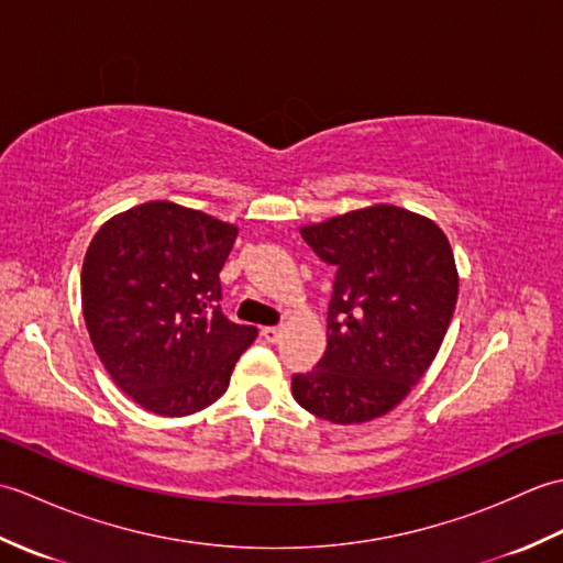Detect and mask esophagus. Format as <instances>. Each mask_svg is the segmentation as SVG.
I'll use <instances>...</instances> for the list:
<instances>
[{"label":"esophagus","instance_id":"1","mask_svg":"<svg viewBox=\"0 0 563 563\" xmlns=\"http://www.w3.org/2000/svg\"><path fill=\"white\" fill-rule=\"evenodd\" d=\"M261 336L266 339L268 343H278L280 336H283V329L280 327H263L261 329Z\"/></svg>","mask_w":563,"mask_h":563}]
</instances>
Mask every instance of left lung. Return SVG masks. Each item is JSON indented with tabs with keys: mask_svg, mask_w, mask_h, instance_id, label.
<instances>
[{
	"mask_svg": "<svg viewBox=\"0 0 563 563\" xmlns=\"http://www.w3.org/2000/svg\"><path fill=\"white\" fill-rule=\"evenodd\" d=\"M302 239L336 278L327 351L292 375V397L331 423L373 421L411 391L445 339L460 288L450 242L397 206L302 227Z\"/></svg>",
	"mask_w": 563,
	"mask_h": 563,
	"instance_id": "1",
	"label": "left lung"
}]
</instances>
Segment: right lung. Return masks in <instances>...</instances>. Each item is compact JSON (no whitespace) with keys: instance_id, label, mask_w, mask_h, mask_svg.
Returning <instances> with one entry per match:
<instances>
[{"instance_id":"obj_1","label":"right lung","mask_w":563,"mask_h":563,"mask_svg":"<svg viewBox=\"0 0 563 563\" xmlns=\"http://www.w3.org/2000/svg\"><path fill=\"white\" fill-rule=\"evenodd\" d=\"M236 227L154 200L106 222L81 266V309L111 379L142 409L188 416L218 401L256 327L222 314Z\"/></svg>"}]
</instances>
